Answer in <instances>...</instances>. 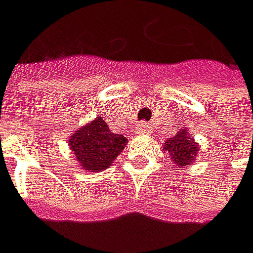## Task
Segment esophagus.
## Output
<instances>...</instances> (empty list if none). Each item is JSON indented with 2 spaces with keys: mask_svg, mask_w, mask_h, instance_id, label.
<instances>
[{
  "mask_svg": "<svg viewBox=\"0 0 253 253\" xmlns=\"http://www.w3.org/2000/svg\"><path fill=\"white\" fill-rule=\"evenodd\" d=\"M138 133H141V135H148V133H151V126L148 124V123H145V121H142V123H139L138 124Z\"/></svg>",
  "mask_w": 253,
  "mask_h": 253,
  "instance_id": "esophagus-1",
  "label": "esophagus"
}]
</instances>
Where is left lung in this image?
<instances>
[{"mask_svg": "<svg viewBox=\"0 0 253 253\" xmlns=\"http://www.w3.org/2000/svg\"><path fill=\"white\" fill-rule=\"evenodd\" d=\"M165 151H168L170 154V159L173 160L175 165L185 166L194 160V157L199 151V147L194 144V141L191 138H188V130L182 129L176 136L170 138L166 142Z\"/></svg>", "mask_w": 253, "mask_h": 253, "instance_id": "left-lung-1", "label": "left lung"}]
</instances>
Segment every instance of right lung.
<instances>
[{"instance_id":"1","label":"right lung","mask_w":253,"mask_h":253,"mask_svg":"<svg viewBox=\"0 0 253 253\" xmlns=\"http://www.w3.org/2000/svg\"><path fill=\"white\" fill-rule=\"evenodd\" d=\"M127 139L112 133L106 121L97 117L71 136L69 147L85 170H103L111 166L115 157L124 150Z\"/></svg>"}]
</instances>
